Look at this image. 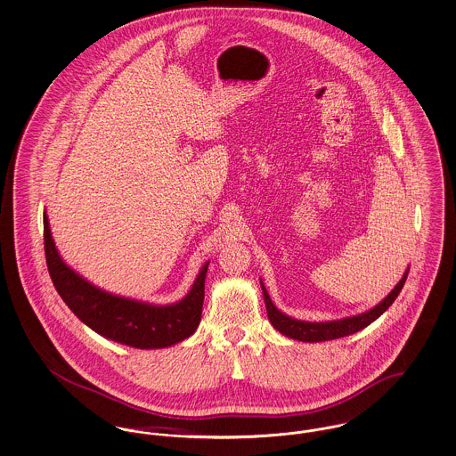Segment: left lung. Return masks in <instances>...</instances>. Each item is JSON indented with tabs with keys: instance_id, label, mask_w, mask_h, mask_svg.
Wrapping results in <instances>:
<instances>
[{
	"instance_id": "1",
	"label": "left lung",
	"mask_w": 456,
	"mask_h": 456,
	"mask_svg": "<svg viewBox=\"0 0 456 456\" xmlns=\"http://www.w3.org/2000/svg\"><path fill=\"white\" fill-rule=\"evenodd\" d=\"M407 273H409V267L405 269L404 276L394 287V290L381 303L376 304L369 311L354 314V316H346V318H339V320H330V322H304V320L292 318V316L281 313L273 304L262 280H260V289H262L264 303H265V309H267V318L278 332H281L283 336H287L290 339H297V341H303V343H322V341L339 339V338L354 334V332L365 329L367 325H370L374 320H378L397 299V296L401 294V290L404 287L405 278H407Z\"/></svg>"
}]
</instances>
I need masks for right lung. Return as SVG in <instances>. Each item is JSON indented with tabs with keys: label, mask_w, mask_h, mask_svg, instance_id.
<instances>
[{
	"label": "right lung",
	"mask_w": 456,
	"mask_h": 456,
	"mask_svg": "<svg viewBox=\"0 0 456 456\" xmlns=\"http://www.w3.org/2000/svg\"><path fill=\"white\" fill-rule=\"evenodd\" d=\"M44 240L55 290L66 305L102 338L140 350H160L182 343L200 327L209 262H204L183 299L162 305L106 292L69 267L52 240L47 211H44Z\"/></svg>",
	"instance_id": "right-lung-1"
}]
</instances>
